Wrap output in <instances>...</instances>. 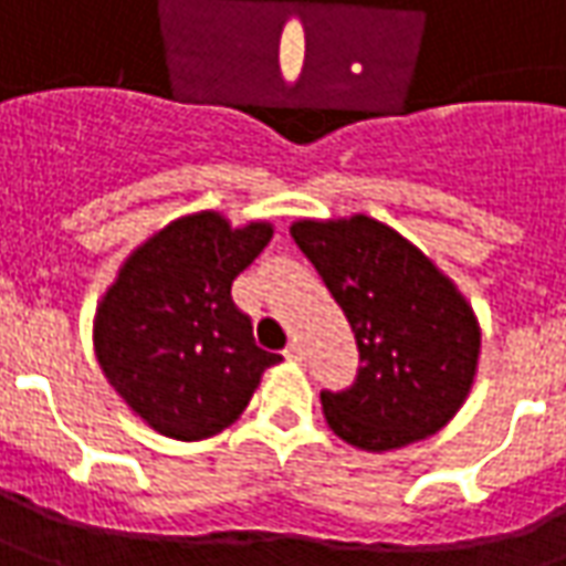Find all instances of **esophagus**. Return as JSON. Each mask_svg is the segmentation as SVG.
Listing matches in <instances>:
<instances>
[{
  "instance_id": "esophagus-1",
  "label": "esophagus",
  "mask_w": 566,
  "mask_h": 566,
  "mask_svg": "<svg viewBox=\"0 0 566 566\" xmlns=\"http://www.w3.org/2000/svg\"><path fill=\"white\" fill-rule=\"evenodd\" d=\"M284 358H287V361H303V346H300V343H287V349H284Z\"/></svg>"
}]
</instances>
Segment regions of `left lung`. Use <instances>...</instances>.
I'll return each instance as SVG.
<instances>
[{
  "mask_svg": "<svg viewBox=\"0 0 566 566\" xmlns=\"http://www.w3.org/2000/svg\"><path fill=\"white\" fill-rule=\"evenodd\" d=\"M300 251L349 318L358 379L322 392L324 420L346 444L386 453L444 429L478 377L481 324L448 272L367 214L291 223Z\"/></svg>",
  "mask_w": 566,
  "mask_h": 566,
  "instance_id": "obj_1",
  "label": "left lung"
}]
</instances>
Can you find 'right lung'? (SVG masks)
I'll return each instance as SVG.
<instances>
[{"mask_svg":"<svg viewBox=\"0 0 566 566\" xmlns=\"http://www.w3.org/2000/svg\"><path fill=\"white\" fill-rule=\"evenodd\" d=\"M270 220L232 227L223 211L171 220L122 260L97 300L94 355L137 420L174 441H205L242 417L263 370L232 282L270 244Z\"/></svg>","mask_w":566,"mask_h":566,"instance_id":"add662e5","label":"right lung"}]
</instances>
